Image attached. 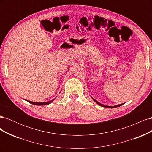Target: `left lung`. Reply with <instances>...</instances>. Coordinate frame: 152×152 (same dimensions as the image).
Returning a JSON list of instances; mask_svg holds the SVG:
<instances>
[{"label":"left lung","instance_id":"8db88e82","mask_svg":"<svg viewBox=\"0 0 152 152\" xmlns=\"http://www.w3.org/2000/svg\"><path fill=\"white\" fill-rule=\"evenodd\" d=\"M93 99L94 101V102L97 103V104H98L99 105H100V106H102V107H105V108H117V107H120V106H121L122 104H118V105H115V106H107V105H104V104H102V103H99L98 101H96V99H94V98H93Z\"/></svg>","mask_w":152,"mask_h":152}]
</instances>
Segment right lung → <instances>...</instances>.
Segmentation results:
<instances>
[{
    "mask_svg": "<svg viewBox=\"0 0 152 152\" xmlns=\"http://www.w3.org/2000/svg\"><path fill=\"white\" fill-rule=\"evenodd\" d=\"M54 100V99L51 101H50V102H31V101H28V100H26V101H27L28 102L33 104H35V105H46V104H50V103H52Z\"/></svg>",
    "mask_w": 152,
    "mask_h": 152,
    "instance_id": "1",
    "label": "right lung"
}]
</instances>
